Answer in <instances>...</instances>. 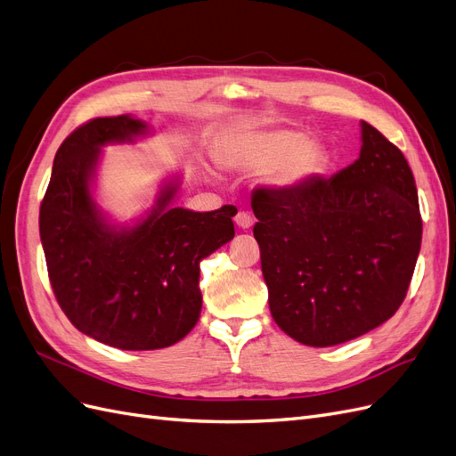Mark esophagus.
I'll return each mask as SVG.
<instances>
[{
    "label": "esophagus",
    "instance_id": "1",
    "mask_svg": "<svg viewBox=\"0 0 456 456\" xmlns=\"http://www.w3.org/2000/svg\"><path fill=\"white\" fill-rule=\"evenodd\" d=\"M234 224H237L240 229H249L254 225V217L248 212H239L237 216H234Z\"/></svg>",
    "mask_w": 456,
    "mask_h": 456
}]
</instances>
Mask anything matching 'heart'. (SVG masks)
Here are the masks:
<instances>
[{
  "label": "heart",
  "mask_w": 456,
  "mask_h": 456,
  "mask_svg": "<svg viewBox=\"0 0 456 456\" xmlns=\"http://www.w3.org/2000/svg\"><path fill=\"white\" fill-rule=\"evenodd\" d=\"M229 163L242 170H268L276 187H296L320 168L324 153L299 130H257L239 136L227 150Z\"/></svg>",
  "instance_id": "b5f03b06"
}]
</instances>
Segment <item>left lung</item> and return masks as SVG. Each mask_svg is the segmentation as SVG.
Segmentation results:
<instances>
[{
	"instance_id": "8db88e82",
	"label": "left lung",
	"mask_w": 456,
	"mask_h": 456,
	"mask_svg": "<svg viewBox=\"0 0 456 456\" xmlns=\"http://www.w3.org/2000/svg\"><path fill=\"white\" fill-rule=\"evenodd\" d=\"M360 157L331 178L259 187L254 237L274 322L291 339L333 346L398 311L417 265L422 219L403 153L362 121Z\"/></svg>"
}]
</instances>
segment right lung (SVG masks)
Wrapping results in <instances>:
<instances>
[{
	"mask_svg": "<svg viewBox=\"0 0 456 456\" xmlns=\"http://www.w3.org/2000/svg\"><path fill=\"white\" fill-rule=\"evenodd\" d=\"M145 123L96 117L58 148L39 208V234L54 297L81 333L121 350L165 348L200 316V261L234 237V207L170 208L175 185L138 225L117 231L91 195L100 148L132 142Z\"/></svg>",
	"mask_w": 456,
	"mask_h": 456,
	"instance_id": "1",
	"label": "right lung"
}]
</instances>
